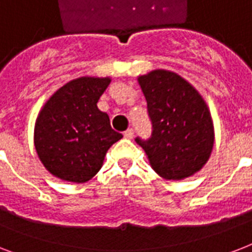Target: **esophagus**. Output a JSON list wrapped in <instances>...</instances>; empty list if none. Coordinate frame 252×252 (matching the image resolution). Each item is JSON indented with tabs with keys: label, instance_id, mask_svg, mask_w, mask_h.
I'll list each match as a JSON object with an SVG mask.
<instances>
[{
	"label": "esophagus",
	"instance_id": "esophagus-1",
	"mask_svg": "<svg viewBox=\"0 0 252 252\" xmlns=\"http://www.w3.org/2000/svg\"><path fill=\"white\" fill-rule=\"evenodd\" d=\"M124 137L128 138V140H130V138H133V129H132V128H129V129H126V132H124Z\"/></svg>",
	"mask_w": 252,
	"mask_h": 252
}]
</instances>
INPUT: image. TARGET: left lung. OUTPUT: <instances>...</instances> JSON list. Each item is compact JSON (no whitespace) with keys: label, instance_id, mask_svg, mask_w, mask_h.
Here are the masks:
<instances>
[{"label":"left lung","instance_id":"left-lung-1","mask_svg":"<svg viewBox=\"0 0 252 252\" xmlns=\"http://www.w3.org/2000/svg\"><path fill=\"white\" fill-rule=\"evenodd\" d=\"M153 124L152 137L136 138L149 163L166 180H183L200 171L215 145L211 111L199 91L179 74L156 69L138 76Z\"/></svg>","mask_w":252,"mask_h":252}]
</instances>
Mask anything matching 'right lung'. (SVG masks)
Listing matches in <instances>:
<instances>
[{"mask_svg": "<svg viewBox=\"0 0 252 252\" xmlns=\"http://www.w3.org/2000/svg\"><path fill=\"white\" fill-rule=\"evenodd\" d=\"M110 77H78L53 93L37 114L33 145L53 176L85 183L103 166L107 150L123 137L96 103Z\"/></svg>", "mask_w": 252, "mask_h": 252, "instance_id": "1", "label": "right lung"}]
</instances>
